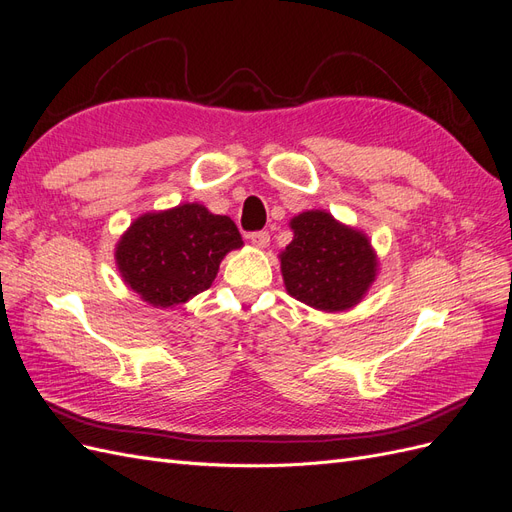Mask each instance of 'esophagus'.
<instances>
[{"mask_svg": "<svg viewBox=\"0 0 512 512\" xmlns=\"http://www.w3.org/2000/svg\"><path fill=\"white\" fill-rule=\"evenodd\" d=\"M250 241H252V245H256V247H267V245L271 243V235H269L267 230H258V232H252Z\"/></svg>", "mask_w": 512, "mask_h": 512, "instance_id": "34e87169", "label": "esophagus"}]
</instances>
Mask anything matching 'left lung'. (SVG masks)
<instances>
[{
	"mask_svg": "<svg viewBox=\"0 0 512 512\" xmlns=\"http://www.w3.org/2000/svg\"><path fill=\"white\" fill-rule=\"evenodd\" d=\"M290 228L294 237L280 254L290 297L322 312H344L359 303L378 275L367 235L320 209L294 215Z\"/></svg>",
	"mask_w": 512,
	"mask_h": 512,
	"instance_id": "8db88e82",
	"label": "left lung"
}]
</instances>
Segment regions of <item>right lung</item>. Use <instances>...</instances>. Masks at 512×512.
<instances>
[{
	"mask_svg": "<svg viewBox=\"0 0 512 512\" xmlns=\"http://www.w3.org/2000/svg\"><path fill=\"white\" fill-rule=\"evenodd\" d=\"M243 245L228 215L183 203L136 218L117 247V269L153 307H173L207 290L222 258Z\"/></svg>",
	"mask_w": 512,
	"mask_h": 512,
	"instance_id": "1",
	"label": "right lung"
}]
</instances>
